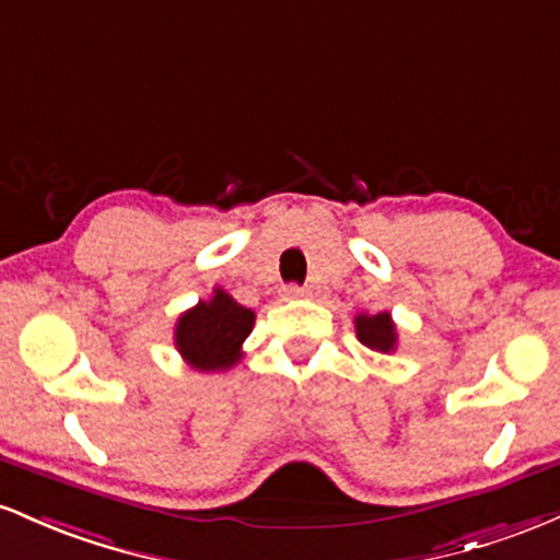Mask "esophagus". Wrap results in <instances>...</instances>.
<instances>
[{"instance_id": "obj_1", "label": "esophagus", "mask_w": 560, "mask_h": 560, "mask_svg": "<svg viewBox=\"0 0 560 560\" xmlns=\"http://www.w3.org/2000/svg\"><path fill=\"white\" fill-rule=\"evenodd\" d=\"M282 299H291V301L308 299V291H306V288H299V285H288V288H282Z\"/></svg>"}]
</instances>
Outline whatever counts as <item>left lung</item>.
Returning a JSON list of instances; mask_svg holds the SVG:
<instances>
[{
	"instance_id": "obj_1",
	"label": "left lung",
	"mask_w": 560,
	"mask_h": 560,
	"mask_svg": "<svg viewBox=\"0 0 560 560\" xmlns=\"http://www.w3.org/2000/svg\"><path fill=\"white\" fill-rule=\"evenodd\" d=\"M353 330H357V338L361 346H366L370 351L377 353H396L398 348V327L393 322L390 312H377L366 314L361 312L353 317Z\"/></svg>"
}]
</instances>
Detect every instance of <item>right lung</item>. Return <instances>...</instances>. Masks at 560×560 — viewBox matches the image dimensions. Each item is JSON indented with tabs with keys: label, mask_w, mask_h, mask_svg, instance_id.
Segmentation results:
<instances>
[{
	"label": "right lung",
	"mask_w": 560,
	"mask_h": 560,
	"mask_svg": "<svg viewBox=\"0 0 560 560\" xmlns=\"http://www.w3.org/2000/svg\"><path fill=\"white\" fill-rule=\"evenodd\" d=\"M256 314L220 285L209 299L186 308L175 322L173 343L190 370L228 372L246 357L243 343L254 330Z\"/></svg>",
	"instance_id": "1"
}]
</instances>
